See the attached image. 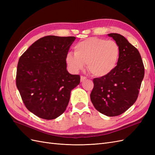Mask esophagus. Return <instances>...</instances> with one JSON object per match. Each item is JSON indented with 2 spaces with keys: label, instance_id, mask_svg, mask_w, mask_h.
<instances>
[{
  "label": "esophagus",
  "instance_id": "1",
  "mask_svg": "<svg viewBox=\"0 0 155 155\" xmlns=\"http://www.w3.org/2000/svg\"><path fill=\"white\" fill-rule=\"evenodd\" d=\"M87 77H85V76H81V79H80V81L81 82H83L84 81H85L87 79Z\"/></svg>",
  "mask_w": 155,
  "mask_h": 155
}]
</instances>
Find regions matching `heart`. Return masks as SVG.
I'll list each match as a JSON object with an SVG mask.
<instances>
[{
	"instance_id": "b5f03b06",
	"label": "heart",
	"mask_w": 155,
	"mask_h": 155,
	"mask_svg": "<svg viewBox=\"0 0 155 155\" xmlns=\"http://www.w3.org/2000/svg\"><path fill=\"white\" fill-rule=\"evenodd\" d=\"M74 54H67L66 63L72 72L77 73L87 65L89 72L97 77H104L114 71L118 63L120 50L114 41L90 37L78 43Z\"/></svg>"
}]
</instances>
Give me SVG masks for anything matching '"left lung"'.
Returning <instances> with one entry per match:
<instances>
[{
    "label": "left lung",
    "instance_id": "8db88e82",
    "mask_svg": "<svg viewBox=\"0 0 155 155\" xmlns=\"http://www.w3.org/2000/svg\"><path fill=\"white\" fill-rule=\"evenodd\" d=\"M118 44L120 55L114 71L93 79L91 100L95 109L107 116L120 115L137 100L144 77V66L138 50L118 34H109Z\"/></svg>",
    "mask_w": 155,
    "mask_h": 155
}]
</instances>
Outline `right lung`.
I'll return each instance as SVG.
<instances>
[{"instance_id": "1", "label": "right lung", "mask_w": 155, "mask_h": 155, "mask_svg": "<svg viewBox=\"0 0 155 155\" xmlns=\"http://www.w3.org/2000/svg\"><path fill=\"white\" fill-rule=\"evenodd\" d=\"M75 37L46 36L18 60L16 85L26 107L41 118L53 120L67 109L72 89L80 83L70 74L65 58Z\"/></svg>"}]
</instances>
